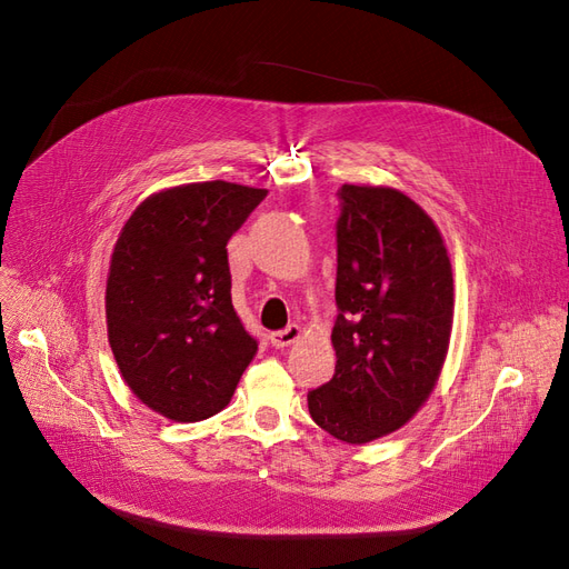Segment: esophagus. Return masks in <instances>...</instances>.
<instances>
[{"mask_svg": "<svg viewBox=\"0 0 569 569\" xmlns=\"http://www.w3.org/2000/svg\"><path fill=\"white\" fill-rule=\"evenodd\" d=\"M297 339H301V327L299 325H289L284 327V330H278L270 335V341L274 349H284V347H291Z\"/></svg>", "mask_w": 569, "mask_h": 569, "instance_id": "obj_1", "label": "esophagus"}]
</instances>
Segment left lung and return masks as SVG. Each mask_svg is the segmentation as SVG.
Masks as SVG:
<instances>
[{
    "mask_svg": "<svg viewBox=\"0 0 569 569\" xmlns=\"http://www.w3.org/2000/svg\"><path fill=\"white\" fill-rule=\"evenodd\" d=\"M335 377L313 422L347 443L401 429L432 393L453 327V270L435 220L385 184H341Z\"/></svg>",
    "mask_w": 569,
    "mask_h": 569,
    "instance_id": "1",
    "label": "left lung"
}]
</instances>
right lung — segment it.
<instances>
[{
    "instance_id": "right-lung-1",
    "label": "right lung",
    "mask_w": 569,
    "mask_h": 569,
    "mask_svg": "<svg viewBox=\"0 0 569 569\" xmlns=\"http://www.w3.org/2000/svg\"><path fill=\"white\" fill-rule=\"evenodd\" d=\"M268 189L189 182L147 197L120 230L107 330L130 391L176 422L216 416L258 343L232 306L228 239Z\"/></svg>"
}]
</instances>
